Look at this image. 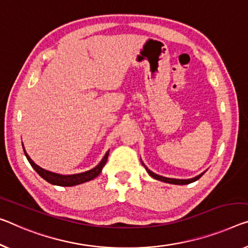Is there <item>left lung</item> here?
<instances>
[{
	"mask_svg": "<svg viewBox=\"0 0 248 248\" xmlns=\"http://www.w3.org/2000/svg\"><path fill=\"white\" fill-rule=\"evenodd\" d=\"M141 164L143 165V167L146 168V170H147V172H148V173H149V176L153 177L154 179L159 180V182L167 183V184H172V185H187V184H191V183L196 182V180H198V179L201 178V177L205 173V171H204V172H202L201 175L196 176V177H194V178H189V179H176V178H168V177H164V176L157 175V173L153 172V171L150 170V169H148V168L146 167L145 164H143L142 161H141Z\"/></svg>",
	"mask_w": 248,
	"mask_h": 248,
	"instance_id": "1",
	"label": "left lung"
}]
</instances>
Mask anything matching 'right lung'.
Wrapping results in <instances>:
<instances>
[{"label": "right lung", "mask_w": 248, "mask_h": 248, "mask_svg": "<svg viewBox=\"0 0 248 248\" xmlns=\"http://www.w3.org/2000/svg\"><path fill=\"white\" fill-rule=\"evenodd\" d=\"M22 146H23V143H22ZM23 150H24L25 157H27V159L29 160L30 164H31L33 169H34V170L38 172L44 180H46L47 183H50L52 185H57V186H62V187L76 186V185H80V184L90 182V180L94 179L95 177H98L99 175H100L103 166L106 165L107 160H108V156H109V150H108L106 153L105 156H103L101 161L99 162V164L95 166L94 168L90 169V170H87V171L80 172V173H73V175H62V173L53 172V171L46 170V169L40 167L39 165H36L35 162L31 159V157H30L27 151H25L24 146H23Z\"/></svg>", "instance_id": "right-lung-1"}]
</instances>
